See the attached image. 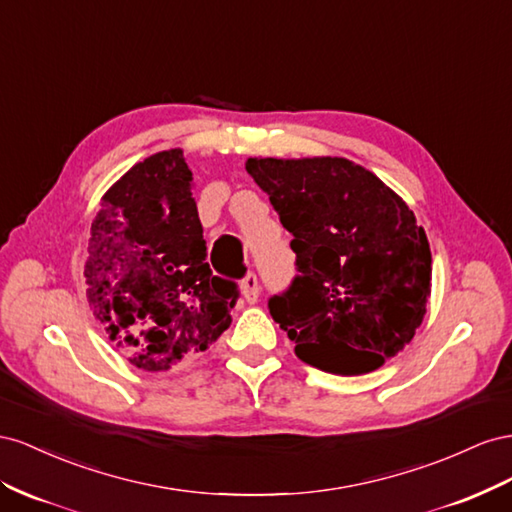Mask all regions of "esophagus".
Listing matches in <instances>:
<instances>
[{"mask_svg": "<svg viewBox=\"0 0 512 512\" xmlns=\"http://www.w3.org/2000/svg\"><path fill=\"white\" fill-rule=\"evenodd\" d=\"M259 281H257V276L253 274V272H248L246 276H244V281H242V296H244V300L248 302V304H255L257 302V298H259Z\"/></svg>", "mask_w": 512, "mask_h": 512, "instance_id": "esophagus-1", "label": "esophagus"}]
</instances>
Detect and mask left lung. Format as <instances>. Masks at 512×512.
Masks as SVG:
<instances>
[{
  "instance_id": "obj_1",
  "label": "left lung",
  "mask_w": 512,
  "mask_h": 512,
  "mask_svg": "<svg viewBox=\"0 0 512 512\" xmlns=\"http://www.w3.org/2000/svg\"><path fill=\"white\" fill-rule=\"evenodd\" d=\"M294 236L298 276L268 300L300 360L337 375L382 367L414 339L431 294V248L407 203L337 156L248 158Z\"/></svg>"
}]
</instances>
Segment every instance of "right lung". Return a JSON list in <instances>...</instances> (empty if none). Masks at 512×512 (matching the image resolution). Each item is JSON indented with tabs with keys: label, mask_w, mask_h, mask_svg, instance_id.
<instances>
[{
	"label": "right lung",
	"mask_w": 512,
	"mask_h": 512,
	"mask_svg": "<svg viewBox=\"0 0 512 512\" xmlns=\"http://www.w3.org/2000/svg\"><path fill=\"white\" fill-rule=\"evenodd\" d=\"M87 244V302L143 371L195 360L231 324L238 285L214 276L180 148L128 169L100 199Z\"/></svg>",
	"instance_id": "obj_1"
}]
</instances>
